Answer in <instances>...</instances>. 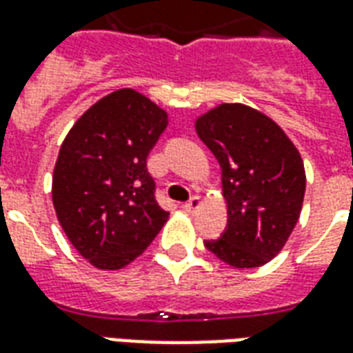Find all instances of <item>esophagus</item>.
I'll return each instance as SVG.
<instances>
[{
	"label": "esophagus",
	"instance_id": "34e87169",
	"mask_svg": "<svg viewBox=\"0 0 353 353\" xmlns=\"http://www.w3.org/2000/svg\"><path fill=\"white\" fill-rule=\"evenodd\" d=\"M202 206V200L199 199V196H192L189 202H185L183 208H185V212H189V214H192V212H196L199 208Z\"/></svg>",
	"mask_w": 353,
	"mask_h": 353
}]
</instances>
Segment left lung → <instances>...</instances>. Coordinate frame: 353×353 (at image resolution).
Here are the masks:
<instances>
[{
    "label": "left lung",
    "instance_id": "1",
    "mask_svg": "<svg viewBox=\"0 0 353 353\" xmlns=\"http://www.w3.org/2000/svg\"><path fill=\"white\" fill-rule=\"evenodd\" d=\"M199 138L221 166L227 230L206 248L234 268L272 261L303 210V157L281 126L245 103H219L196 117Z\"/></svg>",
    "mask_w": 353,
    "mask_h": 353
}]
</instances>
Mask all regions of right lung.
<instances>
[{"mask_svg":"<svg viewBox=\"0 0 353 353\" xmlns=\"http://www.w3.org/2000/svg\"><path fill=\"white\" fill-rule=\"evenodd\" d=\"M166 126L161 105L119 88L90 105L62 141L52 204L68 240L100 270L130 265L168 221L147 172V154Z\"/></svg>","mask_w":353,"mask_h":353,"instance_id":"right-lung-1","label":"right lung"}]
</instances>
